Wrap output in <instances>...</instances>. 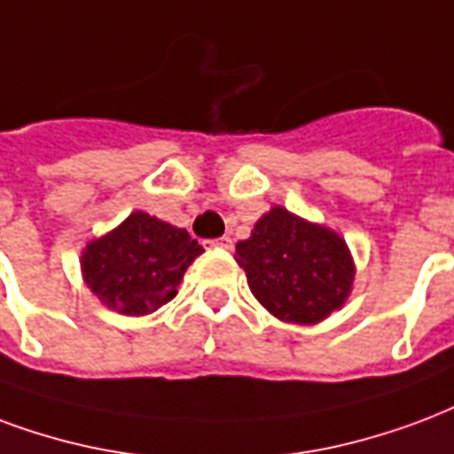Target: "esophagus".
I'll return each mask as SVG.
<instances>
[{
	"instance_id": "34e87169",
	"label": "esophagus",
	"mask_w": 454,
	"mask_h": 454,
	"mask_svg": "<svg viewBox=\"0 0 454 454\" xmlns=\"http://www.w3.org/2000/svg\"><path fill=\"white\" fill-rule=\"evenodd\" d=\"M211 243L216 245V247H223V250H231V247H233V240H231V238H228V236L216 238V240H211Z\"/></svg>"
}]
</instances>
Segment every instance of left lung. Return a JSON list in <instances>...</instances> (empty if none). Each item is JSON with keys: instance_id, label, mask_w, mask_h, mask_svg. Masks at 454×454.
Instances as JSON below:
<instances>
[{"instance_id": "8db88e82", "label": "left lung", "mask_w": 454, "mask_h": 454, "mask_svg": "<svg viewBox=\"0 0 454 454\" xmlns=\"http://www.w3.org/2000/svg\"><path fill=\"white\" fill-rule=\"evenodd\" d=\"M247 286L278 320L315 325L341 308L354 281L347 243L330 231L274 207L236 245Z\"/></svg>"}]
</instances>
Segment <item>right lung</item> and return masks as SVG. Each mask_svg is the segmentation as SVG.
<instances>
[{"instance_id":"obj_1","label":"right lung","mask_w":454,"mask_h":454,"mask_svg":"<svg viewBox=\"0 0 454 454\" xmlns=\"http://www.w3.org/2000/svg\"><path fill=\"white\" fill-rule=\"evenodd\" d=\"M201 253L184 228L134 211L113 233L86 245L83 278L107 308L149 315L176 298L177 284Z\"/></svg>"}]
</instances>
